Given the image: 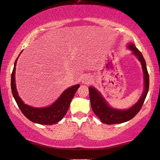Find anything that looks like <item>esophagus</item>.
<instances>
[{
    "label": "esophagus",
    "mask_w": 160,
    "mask_h": 160,
    "mask_svg": "<svg viewBox=\"0 0 160 160\" xmlns=\"http://www.w3.org/2000/svg\"><path fill=\"white\" fill-rule=\"evenodd\" d=\"M91 82V78L88 75H84L82 78V83L88 85Z\"/></svg>",
    "instance_id": "34e87169"
}]
</instances>
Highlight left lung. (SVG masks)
Segmentation results:
<instances>
[{"instance_id": "8db88e82", "label": "left lung", "mask_w": 160, "mask_h": 160, "mask_svg": "<svg viewBox=\"0 0 160 160\" xmlns=\"http://www.w3.org/2000/svg\"><path fill=\"white\" fill-rule=\"evenodd\" d=\"M127 48L130 50L135 57L141 63L142 72H143L144 88L141 97L135 105L125 110H121L114 108L109 105L102 93L97 91L94 87H88L89 96H90L91 105L93 112L96 116L99 117L100 121L106 124H115L127 122L133 118L138 112L141 109L143 102L146 99L149 88V76L147 71L146 61L142 56V53L136 48L133 43L127 44Z\"/></svg>"}]
</instances>
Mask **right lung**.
Wrapping results in <instances>:
<instances>
[{
  "mask_svg": "<svg viewBox=\"0 0 160 160\" xmlns=\"http://www.w3.org/2000/svg\"><path fill=\"white\" fill-rule=\"evenodd\" d=\"M20 55H18V58L14 62L13 72L12 73V78H11L12 95H13L19 108L22 111L23 115L32 122L44 125L55 124L58 121H60L63 118V116L67 114L72 99H73L74 93H76L77 90L80 87V85H74V86L66 89L52 105H49L48 107L34 108L25 104V102L19 97L15 83L16 65Z\"/></svg>",
  "mask_w": 160,
  "mask_h": 160,
  "instance_id": "right-lung-1",
  "label": "right lung"
}]
</instances>
